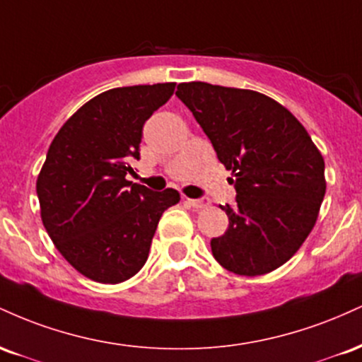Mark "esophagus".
Here are the masks:
<instances>
[{"label": "esophagus", "mask_w": 362, "mask_h": 362, "mask_svg": "<svg viewBox=\"0 0 362 362\" xmlns=\"http://www.w3.org/2000/svg\"><path fill=\"white\" fill-rule=\"evenodd\" d=\"M185 204H189L194 209H204L209 206V199H189L185 197Z\"/></svg>", "instance_id": "34e87169"}]
</instances>
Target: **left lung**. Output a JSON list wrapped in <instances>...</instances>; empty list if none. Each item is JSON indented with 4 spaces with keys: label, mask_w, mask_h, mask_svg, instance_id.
Instances as JSON below:
<instances>
[{
    "label": "left lung",
    "mask_w": 362,
    "mask_h": 362,
    "mask_svg": "<svg viewBox=\"0 0 362 362\" xmlns=\"http://www.w3.org/2000/svg\"><path fill=\"white\" fill-rule=\"evenodd\" d=\"M189 107L231 170L230 224L211 240L214 259L238 276H262L286 264L308 238L327 190L325 161L303 124L279 102L253 90L180 83Z\"/></svg>",
    "instance_id": "left-lung-1"
}]
</instances>
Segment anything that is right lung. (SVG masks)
I'll list each match as a JSON object with an SVG mask.
<instances>
[{"label": "right lung", "mask_w": 362, "mask_h": 362, "mask_svg": "<svg viewBox=\"0 0 362 362\" xmlns=\"http://www.w3.org/2000/svg\"><path fill=\"white\" fill-rule=\"evenodd\" d=\"M175 83L122 86L80 107L59 129L37 177L40 218L78 272L119 284L141 271L158 221L180 201L126 180L139 160L144 122L170 100Z\"/></svg>", "instance_id": "add662e5"}]
</instances>
